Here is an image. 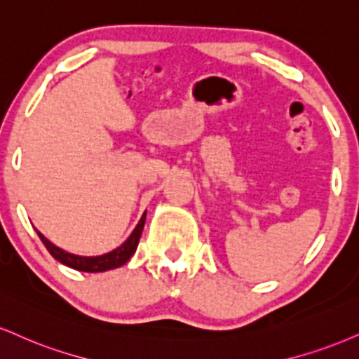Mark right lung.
Listing matches in <instances>:
<instances>
[{"mask_svg": "<svg viewBox=\"0 0 359 359\" xmlns=\"http://www.w3.org/2000/svg\"><path fill=\"white\" fill-rule=\"evenodd\" d=\"M144 224H145V214L142 215V219L138 221L137 227L133 229L130 237H128L120 248L114 249L109 254H103V256H95V257H83V256H75V254H70V252H65V250L51 244L46 237H43L40 234V232H38V237H40L41 243L45 244V248L48 249L51 256H53L56 261L62 262V264L72 267V269L83 271V273H103V271L115 269V267L123 266L125 262L133 256V252H135L138 245V241H140L142 231H144Z\"/></svg>", "mask_w": 359, "mask_h": 359, "instance_id": "obj_1", "label": "right lung"}]
</instances>
